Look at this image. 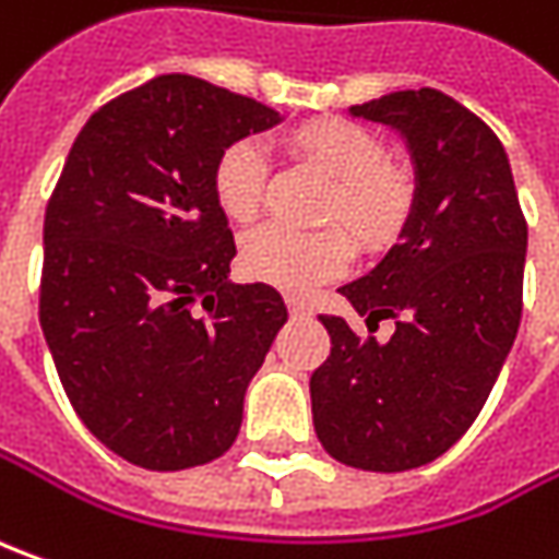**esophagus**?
<instances>
[{"label": "esophagus", "mask_w": 559, "mask_h": 559, "mask_svg": "<svg viewBox=\"0 0 559 559\" xmlns=\"http://www.w3.org/2000/svg\"><path fill=\"white\" fill-rule=\"evenodd\" d=\"M287 309H290V316L294 318H312V306L309 302H302V299H287Z\"/></svg>", "instance_id": "esophagus-1"}]
</instances>
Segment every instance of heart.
Returning a JSON list of instances; mask_svg holds the SVG:
<instances>
[{"mask_svg":"<svg viewBox=\"0 0 559 559\" xmlns=\"http://www.w3.org/2000/svg\"><path fill=\"white\" fill-rule=\"evenodd\" d=\"M290 151L334 179L321 222L343 225L365 250H380L402 231L412 213V182L390 164V151L377 132L349 120L309 123L290 135ZM265 179L269 166L257 142L225 147L213 169V194L222 213L238 225L257 219ZM346 262L349 241L340 228L290 231L265 225L241 247L243 272L287 294H306L318 281L340 275Z\"/></svg>","mask_w":559,"mask_h":559,"instance_id":"b5f03b06","label":"heart"}]
</instances>
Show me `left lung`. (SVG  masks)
I'll use <instances>...</instances> for the list:
<instances>
[{
  "mask_svg": "<svg viewBox=\"0 0 559 559\" xmlns=\"http://www.w3.org/2000/svg\"><path fill=\"white\" fill-rule=\"evenodd\" d=\"M405 142L412 213L383 260L337 287L368 331L321 316L331 356L309 380L324 452L346 467L414 471L436 461L483 412L523 312L526 219L504 145L454 98L420 88L349 107Z\"/></svg>",
  "mask_w": 559,
  "mask_h": 559,
  "instance_id": "left-lung-1",
  "label": "left lung"
}]
</instances>
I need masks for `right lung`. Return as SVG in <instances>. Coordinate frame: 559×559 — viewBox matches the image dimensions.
<instances>
[{"label":"right lung","instance_id":"1","mask_svg":"<svg viewBox=\"0 0 559 559\" xmlns=\"http://www.w3.org/2000/svg\"><path fill=\"white\" fill-rule=\"evenodd\" d=\"M281 120L164 73L98 107L70 147L43 225L39 324L73 412L135 467H198L238 439L287 306L228 278L238 250L213 169Z\"/></svg>","mask_w":559,"mask_h":559}]
</instances>
